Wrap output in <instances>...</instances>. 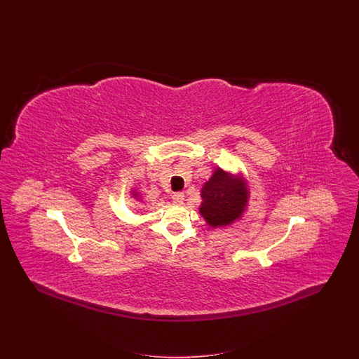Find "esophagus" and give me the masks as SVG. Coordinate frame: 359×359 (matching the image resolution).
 Returning a JSON list of instances; mask_svg holds the SVG:
<instances>
[{"label":"esophagus","instance_id":"34e87169","mask_svg":"<svg viewBox=\"0 0 359 359\" xmlns=\"http://www.w3.org/2000/svg\"><path fill=\"white\" fill-rule=\"evenodd\" d=\"M172 199H173V202H175L176 205H183V202H184V194H183V192H175V194L172 195Z\"/></svg>","mask_w":359,"mask_h":359}]
</instances>
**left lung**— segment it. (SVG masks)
Returning a JSON list of instances; mask_svg holds the SVG:
<instances>
[{"mask_svg": "<svg viewBox=\"0 0 359 359\" xmlns=\"http://www.w3.org/2000/svg\"><path fill=\"white\" fill-rule=\"evenodd\" d=\"M202 199L201 214L210 226L217 227L229 224L242 215L248 194L242 183L218 168L202 189Z\"/></svg>", "mask_w": 359, "mask_h": 359, "instance_id": "obj_1", "label": "left lung"}]
</instances>
